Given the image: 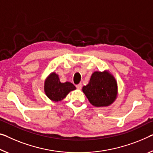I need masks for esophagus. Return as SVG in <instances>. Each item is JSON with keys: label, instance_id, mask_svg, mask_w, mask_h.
<instances>
[{"label": "esophagus", "instance_id": "obj_1", "mask_svg": "<svg viewBox=\"0 0 153 153\" xmlns=\"http://www.w3.org/2000/svg\"><path fill=\"white\" fill-rule=\"evenodd\" d=\"M76 88L78 89V90H81V89L82 88V84L81 83H79L78 85H76Z\"/></svg>", "mask_w": 153, "mask_h": 153}]
</instances>
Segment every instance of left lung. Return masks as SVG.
<instances>
[{
  "instance_id": "obj_1",
  "label": "left lung",
  "mask_w": 153,
  "mask_h": 153,
  "mask_svg": "<svg viewBox=\"0 0 153 153\" xmlns=\"http://www.w3.org/2000/svg\"><path fill=\"white\" fill-rule=\"evenodd\" d=\"M117 90L116 80L109 70L93 72L89 83L82 89L89 102L96 107L111 105L117 98Z\"/></svg>"
}]
</instances>
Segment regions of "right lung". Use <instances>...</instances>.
<instances>
[{
  "instance_id": "1",
  "label": "right lung",
  "mask_w": 153,
  "mask_h": 153,
  "mask_svg": "<svg viewBox=\"0 0 153 153\" xmlns=\"http://www.w3.org/2000/svg\"><path fill=\"white\" fill-rule=\"evenodd\" d=\"M44 89L47 97L56 102L64 99L70 91L76 90V87L68 81L62 83L59 75L53 72L44 81Z\"/></svg>"
}]
</instances>
